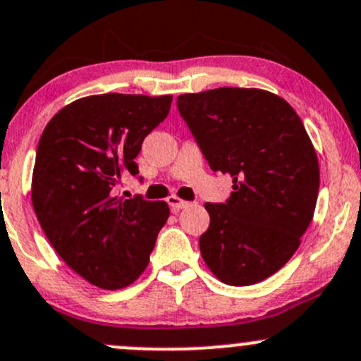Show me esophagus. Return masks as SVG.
<instances>
[{
	"instance_id": "34e87169",
	"label": "esophagus",
	"mask_w": 361,
	"mask_h": 361,
	"mask_svg": "<svg viewBox=\"0 0 361 361\" xmlns=\"http://www.w3.org/2000/svg\"><path fill=\"white\" fill-rule=\"evenodd\" d=\"M168 204H169L171 209H173V211H180V209H183V207L188 206L187 200L180 199V197H176V195L168 197Z\"/></svg>"
}]
</instances>
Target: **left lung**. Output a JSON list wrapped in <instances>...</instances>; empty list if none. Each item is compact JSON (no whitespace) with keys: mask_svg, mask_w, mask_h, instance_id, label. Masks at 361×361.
<instances>
[{"mask_svg":"<svg viewBox=\"0 0 361 361\" xmlns=\"http://www.w3.org/2000/svg\"><path fill=\"white\" fill-rule=\"evenodd\" d=\"M176 105L211 169L233 178L225 204L204 206L202 259L228 286L268 279L294 256L317 206L320 168L302 121L257 88L185 93Z\"/></svg>","mask_w":361,"mask_h":361,"instance_id":"obj_1","label":"left lung"}]
</instances>
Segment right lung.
<instances>
[{
  "label": "right lung",
  "mask_w": 361,
  "mask_h": 361,
  "mask_svg": "<svg viewBox=\"0 0 361 361\" xmlns=\"http://www.w3.org/2000/svg\"><path fill=\"white\" fill-rule=\"evenodd\" d=\"M173 94H91L60 109L39 138L30 199L53 249L100 289L131 286L169 218L164 200L116 197L145 136L169 114Z\"/></svg>",
  "instance_id": "right-lung-1"
}]
</instances>
